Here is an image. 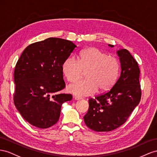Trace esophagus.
<instances>
[{
    "instance_id": "obj_1",
    "label": "esophagus",
    "mask_w": 157,
    "mask_h": 157,
    "mask_svg": "<svg viewBox=\"0 0 157 157\" xmlns=\"http://www.w3.org/2000/svg\"><path fill=\"white\" fill-rule=\"evenodd\" d=\"M74 98L75 100H80V99H82V98L81 97H78V96H74Z\"/></svg>"
}]
</instances>
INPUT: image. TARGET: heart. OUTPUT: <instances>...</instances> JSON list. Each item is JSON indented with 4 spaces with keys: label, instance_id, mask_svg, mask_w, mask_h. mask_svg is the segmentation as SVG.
Returning <instances> with one entry per match:
<instances>
[{
    "label": "heart",
    "instance_id": "heart-1",
    "mask_svg": "<svg viewBox=\"0 0 157 157\" xmlns=\"http://www.w3.org/2000/svg\"><path fill=\"white\" fill-rule=\"evenodd\" d=\"M120 69L117 58L95 47L84 49L80 52L78 61L72 57L66 59L62 65V71L70 82H75L86 72V79L68 86L70 93L78 96L91 95L97 89L108 91L116 82Z\"/></svg>",
    "mask_w": 157,
    "mask_h": 157
}]
</instances>
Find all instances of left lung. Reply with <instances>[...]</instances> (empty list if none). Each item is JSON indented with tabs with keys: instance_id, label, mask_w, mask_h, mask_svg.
I'll use <instances>...</instances> for the list:
<instances>
[{
	"instance_id": "obj_1",
	"label": "left lung",
	"mask_w": 157,
	"mask_h": 157,
	"mask_svg": "<svg viewBox=\"0 0 157 157\" xmlns=\"http://www.w3.org/2000/svg\"><path fill=\"white\" fill-rule=\"evenodd\" d=\"M117 54L121 65L119 78L109 91L89 100V110L83 119L93 131L108 132L119 128L126 122L141 100L137 62L126 49H121Z\"/></svg>"
}]
</instances>
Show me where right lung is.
Here are the masks:
<instances>
[{
	"mask_svg": "<svg viewBox=\"0 0 157 157\" xmlns=\"http://www.w3.org/2000/svg\"><path fill=\"white\" fill-rule=\"evenodd\" d=\"M76 48L71 41L50 37L29 44L16 64L14 102L32 126L46 129L59 120L63 102L71 94L59 93L66 85L62 65Z\"/></svg>",
	"mask_w": 157,
	"mask_h": 157,
	"instance_id": "add662e5",
	"label": "right lung"
}]
</instances>
